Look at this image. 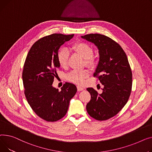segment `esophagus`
I'll list each match as a JSON object with an SVG mask.
<instances>
[{
	"label": "esophagus",
	"mask_w": 152,
	"mask_h": 152,
	"mask_svg": "<svg viewBox=\"0 0 152 152\" xmlns=\"http://www.w3.org/2000/svg\"><path fill=\"white\" fill-rule=\"evenodd\" d=\"M77 90H78V91H83V90H84V88H83V87H82V86H77Z\"/></svg>",
	"instance_id": "34e87169"
}]
</instances>
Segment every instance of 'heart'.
<instances>
[{
    "instance_id": "heart-1",
    "label": "heart",
    "mask_w": 152,
    "mask_h": 152,
    "mask_svg": "<svg viewBox=\"0 0 152 152\" xmlns=\"http://www.w3.org/2000/svg\"><path fill=\"white\" fill-rule=\"evenodd\" d=\"M72 50L85 59V63L89 67L94 66L95 61L93 58L94 54L93 48L86 43L78 42L74 44L72 47ZM69 58V51L66 48L61 49L57 55V59L61 67H66L68 64ZM89 75L86 70H74L67 75V78L69 81L77 84H83L85 79Z\"/></svg>"
}]
</instances>
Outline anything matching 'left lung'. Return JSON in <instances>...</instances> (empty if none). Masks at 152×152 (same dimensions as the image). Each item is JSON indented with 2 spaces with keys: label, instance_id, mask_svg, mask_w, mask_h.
<instances>
[{
  "label": "left lung",
  "instance_id": "left-lung-1",
  "mask_svg": "<svg viewBox=\"0 0 152 152\" xmlns=\"http://www.w3.org/2000/svg\"><path fill=\"white\" fill-rule=\"evenodd\" d=\"M94 43L99 50V60L94 73L104 85L98 94L93 88L86 90L91 100L86 105L88 113L103 121L117 115L127 103L132 88V72L123 48L112 39L99 34L81 37Z\"/></svg>",
  "mask_w": 152,
  "mask_h": 152
}]
</instances>
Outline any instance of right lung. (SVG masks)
<instances>
[{
  "label": "right lung",
  "instance_id": "add662e5",
  "mask_svg": "<svg viewBox=\"0 0 152 152\" xmlns=\"http://www.w3.org/2000/svg\"><path fill=\"white\" fill-rule=\"evenodd\" d=\"M74 35L53 34L39 39L31 48L24 62L22 77L26 99L34 112L47 121L64 117L77 91L72 83H66L60 91L52 85L60 67L59 49Z\"/></svg>",
  "mask_w": 152,
  "mask_h": 152
}]
</instances>
